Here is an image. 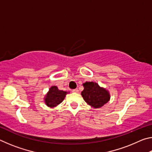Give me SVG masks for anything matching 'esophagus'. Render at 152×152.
Returning a JSON list of instances; mask_svg holds the SVG:
<instances>
[{
  "label": "esophagus",
  "instance_id": "1",
  "mask_svg": "<svg viewBox=\"0 0 152 152\" xmlns=\"http://www.w3.org/2000/svg\"><path fill=\"white\" fill-rule=\"evenodd\" d=\"M72 92H75V93H78V89H74V90H72Z\"/></svg>",
  "mask_w": 152,
  "mask_h": 152
}]
</instances>
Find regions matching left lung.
I'll return each mask as SVG.
<instances>
[{
    "instance_id": "left-lung-1",
    "label": "left lung",
    "mask_w": 152,
    "mask_h": 152,
    "mask_svg": "<svg viewBox=\"0 0 152 152\" xmlns=\"http://www.w3.org/2000/svg\"><path fill=\"white\" fill-rule=\"evenodd\" d=\"M84 91L81 94L87 104L97 109L102 107L110 100L109 91L94 82H86L83 84Z\"/></svg>"
}]
</instances>
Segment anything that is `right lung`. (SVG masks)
<instances>
[{"instance_id":"add662e5","label":"right lung","mask_w":152,"mask_h":152,"mask_svg":"<svg viewBox=\"0 0 152 152\" xmlns=\"http://www.w3.org/2000/svg\"><path fill=\"white\" fill-rule=\"evenodd\" d=\"M67 93L66 91L59 90L57 86H51L44 99L45 104L51 108L56 107L64 101Z\"/></svg>"}]
</instances>
